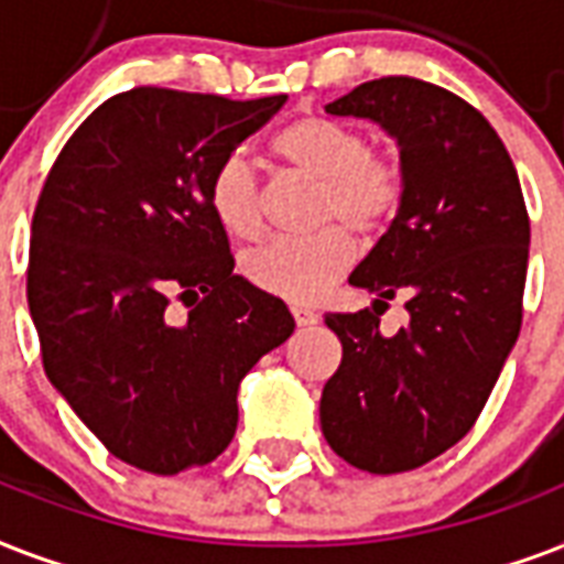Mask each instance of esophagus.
I'll use <instances>...</instances> for the list:
<instances>
[{
	"label": "esophagus",
	"mask_w": 564,
	"mask_h": 564,
	"mask_svg": "<svg viewBox=\"0 0 564 564\" xmlns=\"http://www.w3.org/2000/svg\"><path fill=\"white\" fill-rule=\"evenodd\" d=\"M291 314H294L296 326H312V323H317V314L312 308H303V305H291Z\"/></svg>",
	"instance_id": "34e87169"
}]
</instances>
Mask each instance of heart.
I'll use <instances>...</instances> for the list:
<instances>
[{"label":"heart","instance_id":"1","mask_svg":"<svg viewBox=\"0 0 564 564\" xmlns=\"http://www.w3.org/2000/svg\"><path fill=\"white\" fill-rule=\"evenodd\" d=\"M273 150L285 164L321 182L317 220L326 229L305 238H270L243 256L247 282L291 303H312L356 259L359 238H377L394 223L405 199V167L391 152H377L356 126L303 117L276 134ZM208 205L226 232L250 241L264 229L256 164L243 150L226 152L208 176Z\"/></svg>","mask_w":564,"mask_h":564}]
</instances>
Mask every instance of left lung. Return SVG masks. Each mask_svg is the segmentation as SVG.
<instances>
[{
	"mask_svg": "<svg viewBox=\"0 0 564 564\" xmlns=\"http://www.w3.org/2000/svg\"><path fill=\"white\" fill-rule=\"evenodd\" d=\"M394 134L405 199L350 285L373 312H329L341 365L321 397L329 447L368 474H403L477 423L523 317L530 214L514 164L486 117L444 87L386 76L326 105ZM406 296L413 321L391 339L378 308Z\"/></svg>",
	"mask_w": 564,
	"mask_h": 564,
	"instance_id": "obj_1",
	"label": "left lung"
}]
</instances>
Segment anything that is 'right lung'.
Segmentation results:
<instances>
[{
    "mask_svg": "<svg viewBox=\"0 0 564 564\" xmlns=\"http://www.w3.org/2000/svg\"><path fill=\"white\" fill-rule=\"evenodd\" d=\"M285 102L132 87L43 182L25 270L43 370L126 465L173 477L217 459L241 379L294 332L279 296L235 276L208 205L214 164Z\"/></svg>",
    "mask_w": 564,
    "mask_h": 564,
    "instance_id": "add662e5",
    "label": "right lung"
}]
</instances>
